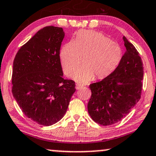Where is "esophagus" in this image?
Listing matches in <instances>:
<instances>
[{"label": "esophagus", "instance_id": "esophagus-1", "mask_svg": "<svg viewBox=\"0 0 156 156\" xmlns=\"http://www.w3.org/2000/svg\"><path fill=\"white\" fill-rule=\"evenodd\" d=\"M82 87H83V86H81V85H80V84H77L76 86V88L77 90L80 89V88H81Z\"/></svg>", "mask_w": 156, "mask_h": 156}]
</instances>
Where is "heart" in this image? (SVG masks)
Listing matches in <instances>:
<instances>
[{
  "label": "heart",
  "mask_w": 156,
  "mask_h": 156,
  "mask_svg": "<svg viewBox=\"0 0 156 156\" xmlns=\"http://www.w3.org/2000/svg\"><path fill=\"white\" fill-rule=\"evenodd\" d=\"M60 61L65 74L86 83L93 78L102 79L111 75L121 62L123 51L118 43L113 42L102 33L81 30L74 40L66 43L60 50ZM83 59H82V58Z\"/></svg>",
  "instance_id": "heart-1"
}]
</instances>
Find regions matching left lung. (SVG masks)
Returning <instances> with one entry per match:
<instances>
[{
  "label": "left lung",
  "mask_w": 156,
  "mask_h": 156,
  "mask_svg": "<svg viewBox=\"0 0 156 156\" xmlns=\"http://www.w3.org/2000/svg\"><path fill=\"white\" fill-rule=\"evenodd\" d=\"M126 52L114 71L101 81L90 84L91 96L88 112L103 126L117 123L126 117L141 97L143 64L134 45L123 37Z\"/></svg>",
  "instance_id": "obj_1"
}]
</instances>
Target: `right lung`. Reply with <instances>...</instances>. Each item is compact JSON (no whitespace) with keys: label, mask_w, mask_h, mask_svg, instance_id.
Returning a JSON list of instances; mask_svg holds the SVG:
<instances>
[{"label":"right lung","mask_w":156,"mask_h":156,"mask_svg":"<svg viewBox=\"0 0 156 156\" xmlns=\"http://www.w3.org/2000/svg\"><path fill=\"white\" fill-rule=\"evenodd\" d=\"M65 32L49 26L19 49L13 60L12 94L23 113L44 126L64 117L76 84L65 80L60 50Z\"/></svg>","instance_id":"right-lung-1"}]
</instances>
